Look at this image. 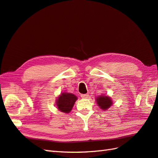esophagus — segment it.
I'll list each match as a JSON object with an SVG mask.
<instances>
[{"label":"esophagus","mask_w":158,"mask_h":158,"mask_svg":"<svg viewBox=\"0 0 158 158\" xmlns=\"http://www.w3.org/2000/svg\"><path fill=\"white\" fill-rule=\"evenodd\" d=\"M89 94H81V97L82 98H84V99H87V98H89Z\"/></svg>","instance_id":"1"}]
</instances>
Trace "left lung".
<instances>
[{
    "mask_svg": "<svg viewBox=\"0 0 158 158\" xmlns=\"http://www.w3.org/2000/svg\"><path fill=\"white\" fill-rule=\"evenodd\" d=\"M96 102L98 106L103 110L109 109L113 105L112 99L109 96L100 95L96 98Z\"/></svg>",
    "mask_w": 158,
    "mask_h": 158,
    "instance_id": "8db88e82",
    "label": "left lung"
}]
</instances>
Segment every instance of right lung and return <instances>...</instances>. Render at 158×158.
Here are the masks:
<instances>
[{"mask_svg":"<svg viewBox=\"0 0 158 158\" xmlns=\"http://www.w3.org/2000/svg\"><path fill=\"white\" fill-rule=\"evenodd\" d=\"M77 100V97L71 93L62 92L56 100V107L62 113H69Z\"/></svg>","mask_w":158,"mask_h":158,"instance_id":"obj_1","label":"right lung"}]
</instances>
